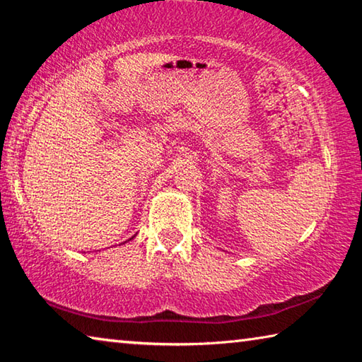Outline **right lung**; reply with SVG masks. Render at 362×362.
<instances>
[{
    "instance_id": "add662e5",
    "label": "right lung",
    "mask_w": 362,
    "mask_h": 362,
    "mask_svg": "<svg viewBox=\"0 0 362 362\" xmlns=\"http://www.w3.org/2000/svg\"><path fill=\"white\" fill-rule=\"evenodd\" d=\"M132 238H134V236H132ZM132 238H131V240H132Z\"/></svg>"
}]
</instances>
